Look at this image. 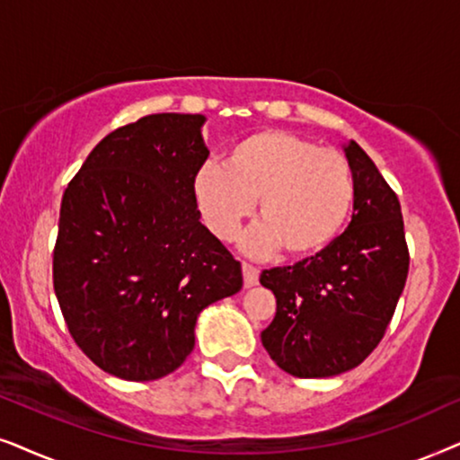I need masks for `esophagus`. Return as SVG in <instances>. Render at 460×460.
<instances>
[{"mask_svg":"<svg viewBox=\"0 0 460 460\" xmlns=\"http://www.w3.org/2000/svg\"><path fill=\"white\" fill-rule=\"evenodd\" d=\"M242 271H243V284H246V288H252V286L259 284V275H261L259 269L248 265V262H243Z\"/></svg>","mask_w":460,"mask_h":460,"instance_id":"34e87169","label":"esophagus"}]
</instances>
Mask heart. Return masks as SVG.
I'll return each instance as SVG.
<instances>
[{
    "label": "heart",
    "mask_w": 460,
    "mask_h": 460,
    "mask_svg": "<svg viewBox=\"0 0 460 460\" xmlns=\"http://www.w3.org/2000/svg\"><path fill=\"white\" fill-rule=\"evenodd\" d=\"M193 198L220 240H234L259 199L262 220L243 248L265 254L284 246L290 256H314L345 229L355 182L342 153L286 130H259L231 145L225 166L208 162L195 172Z\"/></svg>",
    "instance_id": "obj_1"
}]
</instances>
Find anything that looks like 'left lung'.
I'll use <instances>...</instances> for the list:
<instances>
[{"instance_id": "obj_1", "label": "left lung", "mask_w": 460, "mask_h": 460, "mask_svg": "<svg viewBox=\"0 0 460 460\" xmlns=\"http://www.w3.org/2000/svg\"><path fill=\"white\" fill-rule=\"evenodd\" d=\"M355 182L351 223L326 250L261 273L278 311L262 347L288 375L326 378L355 368L381 342L408 278L402 208L375 162L342 143Z\"/></svg>"}]
</instances>
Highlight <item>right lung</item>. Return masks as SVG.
I'll use <instances>...</instances> for the list:
<instances>
[{"label": "right lung", "mask_w": 460, "mask_h": 460, "mask_svg": "<svg viewBox=\"0 0 460 460\" xmlns=\"http://www.w3.org/2000/svg\"><path fill=\"white\" fill-rule=\"evenodd\" d=\"M204 115L157 113L98 143L60 204L54 292L73 341L124 381L174 372L208 305L242 290V265L201 225L193 176Z\"/></svg>", "instance_id": "add662e5"}]
</instances>
